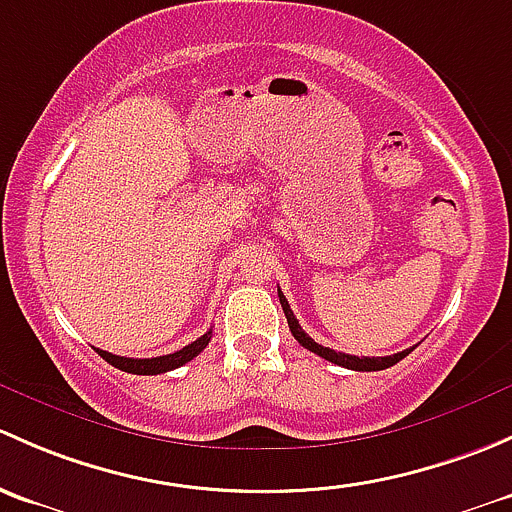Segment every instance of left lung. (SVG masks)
Returning <instances> with one entry per match:
<instances>
[{"label":"left lung","mask_w":512,"mask_h":512,"mask_svg":"<svg viewBox=\"0 0 512 512\" xmlns=\"http://www.w3.org/2000/svg\"><path fill=\"white\" fill-rule=\"evenodd\" d=\"M278 300H281V308H283V313H286L288 328H291V333H293L295 340H298L300 345L305 347V350L315 352V355H320V357H323V360H328V362H335V365L347 367V370H357V372L387 370V367L397 365L399 360H404V357H407L409 352L414 350V347H409V350H402V352H397V355H387V357H355V355H345V352H335V350H330V347L318 345V342H315L313 337H310L303 328H300L298 320H295V315H293V310H291V305H288L286 295L281 293V288H278Z\"/></svg>","instance_id":"1"}]
</instances>
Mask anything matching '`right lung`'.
<instances>
[{"instance_id":"add662e5","label":"right lung","mask_w":512,"mask_h":512,"mask_svg":"<svg viewBox=\"0 0 512 512\" xmlns=\"http://www.w3.org/2000/svg\"><path fill=\"white\" fill-rule=\"evenodd\" d=\"M209 340H212V330H207V333H204L202 337H197L192 345H184L182 350L172 352V355L147 357V360H135V357H120V355H113V352H105V350H98V355L103 357L105 362H110V365L118 367V370H123V372L160 374V372H170V370H177V367L187 365L189 360H194V357H197L199 352H202L204 347L209 345Z\"/></svg>"}]
</instances>
